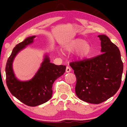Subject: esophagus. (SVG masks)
Wrapping results in <instances>:
<instances>
[{
    "mask_svg": "<svg viewBox=\"0 0 127 127\" xmlns=\"http://www.w3.org/2000/svg\"><path fill=\"white\" fill-rule=\"evenodd\" d=\"M65 71H66V73H69V72H70V71H71V69H70V68L69 67V66H66Z\"/></svg>",
    "mask_w": 127,
    "mask_h": 127,
    "instance_id": "1",
    "label": "esophagus"
}]
</instances>
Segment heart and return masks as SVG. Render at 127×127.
Returning <instances> with one entry per match:
<instances>
[{
	"label": "heart",
	"mask_w": 127,
	"mask_h": 127,
	"mask_svg": "<svg viewBox=\"0 0 127 127\" xmlns=\"http://www.w3.org/2000/svg\"><path fill=\"white\" fill-rule=\"evenodd\" d=\"M64 49L68 53L77 52V55L80 58L87 57L92 50L91 45L81 38H76L70 41L64 46Z\"/></svg>",
	"instance_id": "1"
}]
</instances>
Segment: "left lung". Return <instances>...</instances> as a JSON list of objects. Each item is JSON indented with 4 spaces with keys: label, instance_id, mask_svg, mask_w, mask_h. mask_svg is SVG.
Masks as SVG:
<instances>
[{
    "label": "left lung",
    "instance_id": "obj_1",
    "mask_svg": "<svg viewBox=\"0 0 127 127\" xmlns=\"http://www.w3.org/2000/svg\"><path fill=\"white\" fill-rule=\"evenodd\" d=\"M98 37L101 40V54L69 64L77 78V96L83 101L96 104L117 93L123 70L119 48L106 35Z\"/></svg>",
    "mask_w": 127,
    "mask_h": 127
}]
</instances>
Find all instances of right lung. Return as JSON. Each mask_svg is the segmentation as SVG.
<instances>
[{
	"instance_id": "right-lung-1",
	"label": "right lung",
	"mask_w": 127,
	"mask_h": 127,
	"mask_svg": "<svg viewBox=\"0 0 127 127\" xmlns=\"http://www.w3.org/2000/svg\"><path fill=\"white\" fill-rule=\"evenodd\" d=\"M35 36L26 38L14 47L6 64V83L13 95L25 105L36 106L50 99L53 95L54 81L65 71L66 66L57 65L50 62L49 57L45 56L39 69L32 78L27 81H20L16 78L12 64L16 55L26 46L33 42Z\"/></svg>"
}]
</instances>
